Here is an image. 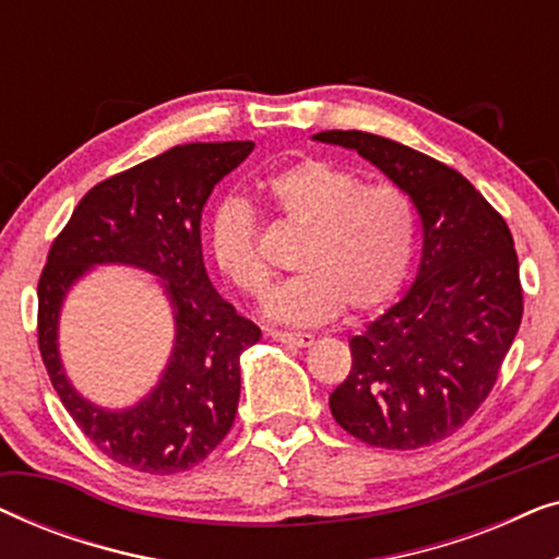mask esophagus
<instances>
[{
	"label": "esophagus",
	"mask_w": 559,
	"mask_h": 559,
	"mask_svg": "<svg viewBox=\"0 0 559 559\" xmlns=\"http://www.w3.org/2000/svg\"><path fill=\"white\" fill-rule=\"evenodd\" d=\"M274 341H280V343H285V346H293V348H305V346H310L312 341V335L310 333H287V331H272L270 333Z\"/></svg>",
	"instance_id": "1"
}]
</instances>
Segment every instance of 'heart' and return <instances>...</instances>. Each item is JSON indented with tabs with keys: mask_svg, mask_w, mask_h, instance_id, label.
I'll use <instances>...</instances> for the list:
<instances>
[{
	"mask_svg": "<svg viewBox=\"0 0 559 559\" xmlns=\"http://www.w3.org/2000/svg\"><path fill=\"white\" fill-rule=\"evenodd\" d=\"M282 221L300 231L295 277L266 297L280 323L316 325L350 312H371L392 300L407 280L417 243L415 205L392 182H364L331 159L305 157L264 180ZM209 249L218 272L249 297L270 282L249 203L226 198L211 218Z\"/></svg>",
	"mask_w": 559,
	"mask_h": 559,
	"instance_id": "obj_1",
	"label": "heart"
}]
</instances>
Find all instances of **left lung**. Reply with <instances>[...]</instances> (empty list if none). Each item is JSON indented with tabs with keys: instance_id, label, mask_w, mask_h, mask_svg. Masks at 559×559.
<instances>
[{
	"instance_id": "8db88e82",
	"label": "left lung",
	"mask_w": 559,
	"mask_h": 559,
	"mask_svg": "<svg viewBox=\"0 0 559 559\" xmlns=\"http://www.w3.org/2000/svg\"><path fill=\"white\" fill-rule=\"evenodd\" d=\"M316 140L377 165L423 221L415 285L350 338L354 364L331 394V412L366 445H432L486 402L514 343L524 312L514 239L501 213L453 167L356 129Z\"/></svg>"
}]
</instances>
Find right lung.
Here are the masks:
<instances>
[{
	"mask_svg": "<svg viewBox=\"0 0 559 559\" xmlns=\"http://www.w3.org/2000/svg\"><path fill=\"white\" fill-rule=\"evenodd\" d=\"M254 142H193L98 182L75 205L37 282V346L56 392L83 435L114 463L170 476L193 468L231 430L241 394L239 356L262 331L216 293L203 266L201 213L211 190ZM96 263H129L164 280L176 318L171 364L129 411L91 405L57 354L59 305Z\"/></svg>",
	"mask_w": 559,
	"mask_h": 559,
	"instance_id": "1",
	"label": "right lung"
}]
</instances>
